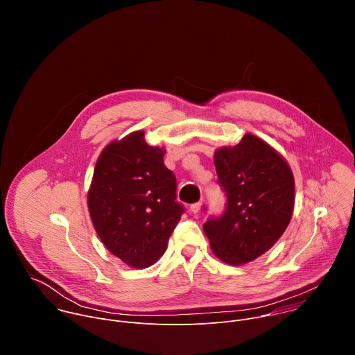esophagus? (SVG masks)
<instances>
[{"label":"esophagus","instance_id":"esophagus-1","mask_svg":"<svg viewBox=\"0 0 355 355\" xmlns=\"http://www.w3.org/2000/svg\"><path fill=\"white\" fill-rule=\"evenodd\" d=\"M200 207H202V200H200V202H196V204H192V205L189 207L191 214H198L199 209H200Z\"/></svg>","mask_w":355,"mask_h":355}]
</instances>
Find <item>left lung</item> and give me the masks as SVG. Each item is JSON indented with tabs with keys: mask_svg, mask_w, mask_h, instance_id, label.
<instances>
[{
	"mask_svg": "<svg viewBox=\"0 0 355 355\" xmlns=\"http://www.w3.org/2000/svg\"><path fill=\"white\" fill-rule=\"evenodd\" d=\"M214 160L227 204L223 215L204 223V232L218 259L241 266L263 256L288 227L293 175L275 148L250 133L234 147L218 148Z\"/></svg>",
	"mask_w": 355,
	"mask_h": 355,
	"instance_id": "obj_1",
	"label": "left lung"
}]
</instances>
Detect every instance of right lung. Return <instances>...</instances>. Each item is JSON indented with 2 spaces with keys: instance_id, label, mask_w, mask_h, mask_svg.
Returning a JSON list of instances; mask_svg holds the SVG:
<instances>
[{
  "instance_id": "add662e5",
  "label": "right lung",
  "mask_w": 355,
  "mask_h": 355,
  "mask_svg": "<svg viewBox=\"0 0 355 355\" xmlns=\"http://www.w3.org/2000/svg\"><path fill=\"white\" fill-rule=\"evenodd\" d=\"M166 150L148 146L137 130L101 153L88 191L92 225L114 256L133 268L153 266L184 214Z\"/></svg>"
}]
</instances>
